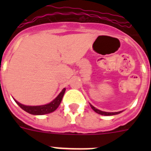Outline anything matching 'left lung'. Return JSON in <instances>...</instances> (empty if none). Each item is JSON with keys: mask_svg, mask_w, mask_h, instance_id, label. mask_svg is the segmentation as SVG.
Wrapping results in <instances>:
<instances>
[{"mask_svg": "<svg viewBox=\"0 0 151 151\" xmlns=\"http://www.w3.org/2000/svg\"><path fill=\"white\" fill-rule=\"evenodd\" d=\"M91 107L93 109V110H94V112H96L97 113H98V114H101V115H104V116H113V115H116V114H119V113H120V112H115V113H109V112H104V111H101V110H98V109H97V108L94 107V106H92L91 104Z\"/></svg>", "mask_w": 151, "mask_h": 151, "instance_id": "1", "label": "left lung"}]
</instances>
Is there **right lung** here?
<instances>
[{
	"label": "right lung",
	"instance_id": "right-lung-1",
	"mask_svg": "<svg viewBox=\"0 0 151 151\" xmlns=\"http://www.w3.org/2000/svg\"><path fill=\"white\" fill-rule=\"evenodd\" d=\"M65 91H66V88H64L62 91L59 94V95L57 96L54 101H52L51 102L47 104L41 105V106H26V105H23L20 103H19L16 100H14V101H16V103L19 106L22 108V110L30 113V114H32V115H44V114L52 113V112H54V110H57V107L60 104L63 94L65 93Z\"/></svg>",
	"mask_w": 151,
	"mask_h": 151
}]
</instances>
